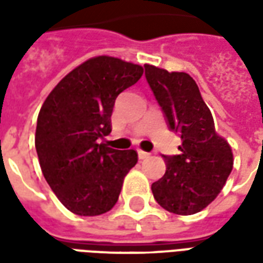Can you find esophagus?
Wrapping results in <instances>:
<instances>
[{
    "label": "esophagus",
    "instance_id": "1",
    "mask_svg": "<svg viewBox=\"0 0 263 263\" xmlns=\"http://www.w3.org/2000/svg\"><path fill=\"white\" fill-rule=\"evenodd\" d=\"M138 158L139 159H146V158H149V154L148 152H143L141 149H138Z\"/></svg>",
    "mask_w": 263,
    "mask_h": 263
}]
</instances>
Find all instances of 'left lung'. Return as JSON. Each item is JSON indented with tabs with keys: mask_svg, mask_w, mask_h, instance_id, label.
I'll return each mask as SVG.
<instances>
[{
	"mask_svg": "<svg viewBox=\"0 0 263 263\" xmlns=\"http://www.w3.org/2000/svg\"><path fill=\"white\" fill-rule=\"evenodd\" d=\"M145 76L167 125L182 138L180 155H163L166 172L152 193L169 213L196 214L224 187L234 165L231 146L215 132L211 111L187 73L145 65Z\"/></svg>",
	"mask_w": 263,
	"mask_h": 263,
	"instance_id": "obj_1",
	"label": "left lung"
}]
</instances>
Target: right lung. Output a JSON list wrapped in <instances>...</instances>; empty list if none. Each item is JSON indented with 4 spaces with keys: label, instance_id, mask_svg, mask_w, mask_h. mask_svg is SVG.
<instances>
[{
    "label": "right lung",
    "instance_id": "add662e5",
    "mask_svg": "<svg viewBox=\"0 0 263 263\" xmlns=\"http://www.w3.org/2000/svg\"><path fill=\"white\" fill-rule=\"evenodd\" d=\"M142 74V66L118 58H91L58 83L39 111V165L56 197L74 214L109 211L137 165L134 149L117 151L98 141L111 132L115 98Z\"/></svg>",
    "mask_w": 263,
    "mask_h": 263
}]
</instances>
